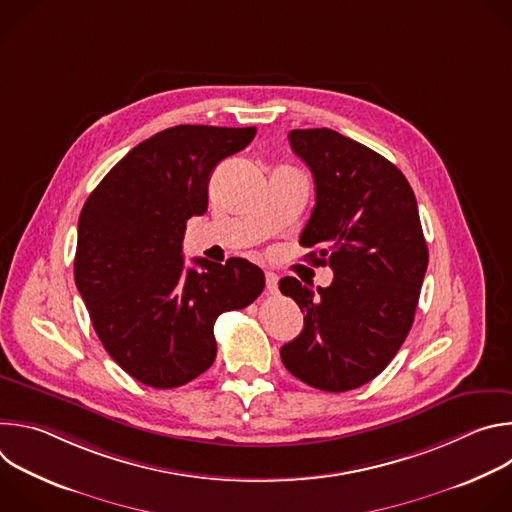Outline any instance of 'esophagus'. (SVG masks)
Wrapping results in <instances>:
<instances>
[{
    "label": "esophagus",
    "instance_id": "obj_1",
    "mask_svg": "<svg viewBox=\"0 0 512 512\" xmlns=\"http://www.w3.org/2000/svg\"><path fill=\"white\" fill-rule=\"evenodd\" d=\"M265 289L267 294H277V275L273 271L265 273Z\"/></svg>",
    "mask_w": 512,
    "mask_h": 512
}]
</instances>
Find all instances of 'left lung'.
Here are the masks:
<instances>
[{"instance_id":"1","label":"left lung","mask_w":512,"mask_h":512,"mask_svg":"<svg viewBox=\"0 0 512 512\" xmlns=\"http://www.w3.org/2000/svg\"><path fill=\"white\" fill-rule=\"evenodd\" d=\"M310 168L316 206L300 245L328 265V287L283 277L279 289L304 316L281 346L285 369L310 387L342 393L373 381L405 342L427 269L415 194L397 166L332 129L289 131Z\"/></svg>"}]
</instances>
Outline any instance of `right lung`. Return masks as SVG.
I'll return each instance as SVG.
<instances>
[{
  "label": "right lung",
  "instance_id": "add662e5",
  "mask_svg": "<svg viewBox=\"0 0 512 512\" xmlns=\"http://www.w3.org/2000/svg\"><path fill=\"white\" fill-rule=\"evenodd\" d=\"M255 127L176 125L141 141L87 198L75 281L105 350L135 381L174 389L216 356L214 322L253 304L263 271L241 257L184 267L186 221L208 208V180Z\"/></svg>",
  "mask_w": 512,
  "mask_h": 512
}]
</instances>
